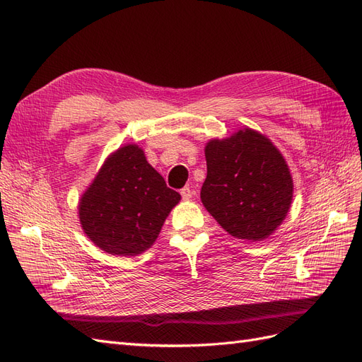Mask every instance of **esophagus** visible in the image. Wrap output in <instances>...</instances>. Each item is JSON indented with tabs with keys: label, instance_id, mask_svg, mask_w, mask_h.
Returning a JSON list of instances; mask_svg holds the SVG:
<instances>
[{
	"label": "esophagus",
	"instance_id": "34e87169",
	"mask_svg": "<svg viewBox=\"0 0 362 362\" xmlns=\"http://www.w3.org/2000/svg\"><path fill=\"white\" fill-rule=\"evenodd\" d=\"M181 197H182L184 199H190V198L193 197V190H192L190 187H184V189H181Z\"/></svg>",
	"mask_w": 362,
	"mask_h": 362
}]
</instances>
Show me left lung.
<instances>
[{
	"label": "left lung",
	"instance_id": "8db88e82",
	"mask_svg": "<svg viewBox=\"0 0 362 362\" xmlns=\"http://www.w3.org/2000/svg\"><path fill=\"white\" fill-rule=\"evenodd\" d=\"M201 201L226 232L262 241L284 221L293 198L288 165L272 141L252 129L206 146Z\"/></svg>",
	"mask_w": 362,
	"mask_h": 362
}]
</instances>
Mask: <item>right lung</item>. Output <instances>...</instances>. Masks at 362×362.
<instances>
[{"mask_svg":"<svg viewBox=\"0 0 362 362\" xmlns=\"http://www.w3.org/2000/svg\"><path fill=\"white\" fill-rule=\"evenodd\" d=\"M181 195L167 187L143 148L119 147L104 161L79 199V223L109 255L135 257L155 243Z\"/></svg>","mask_w":362,"mask_h":362,"instance_id":"right-lung-1","label":"right lung"}]
</instances>
